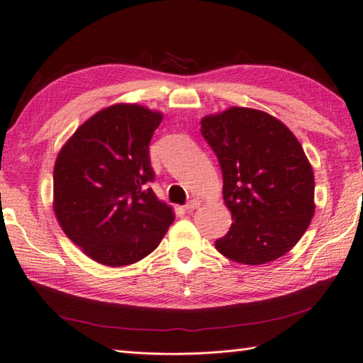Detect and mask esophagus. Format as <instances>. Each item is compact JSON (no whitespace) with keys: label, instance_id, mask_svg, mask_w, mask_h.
Returning <instances> with one entry per match:
<instances>
[{"label":"esophagus","instance_id":"1","mask_svg":"<svg viewBox=\"0 0 363 363\" xmlns=\"http://www.w3.org/2000/svg\"><path fill=\"white\" fill-rule=\"evenodd\" d=\"M199 206H200V201L199 200H190L184 208H186L187 213H192V211H195Z\"/></svg>","mask_w":363,"mask_h":363}]
</instances>
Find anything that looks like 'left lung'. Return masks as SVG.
<instances>
[{
    "instance_id": "1",
    "label": "left lung",
    "mask_w": 363,
    "mask_h": 363,
    "mask_svg": "<svg viewBox=\"0 0 363 363\" xmlns=\"http://www.w3.org/2000/svg\"><path fill=\"white\" fill-rule=\"evenodd\" d=\"M201 135L219 160L233 219L216 249L245 265L287 254L314 216V174L298 140L276 117L236 106L204 117Z\"/></svg>"
}]
</instances>
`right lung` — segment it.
Returning a JSON list of instances; mask_svg holds the SVG:
<instances>
[{
    "label": "right lung",
    "instance_id": "right-lung-1",
    "mask_svg": "<svg viewBox=\"0 0 363 363\" xmlns=\"http://www.w3.org/2000/svg\"><path fill=\"white\" fill-rule=\"evenodd\" d=\"M163 116L114 104L91 116L62 147L54 168V211L90 259L125 267L160 245L174 220L157 199L149 144Z\"/></svg>",
    "mask_w": 363,
    "mask_h": 363
}]
</instances>
